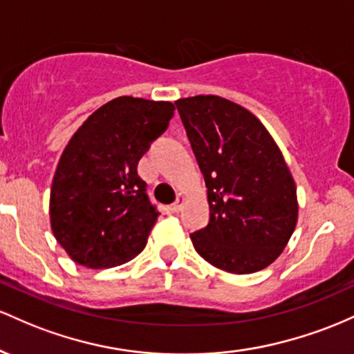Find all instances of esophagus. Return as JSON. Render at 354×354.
Wrapping results in <instances>:
<instances>
[{"label": "esophagus", "instance_id": "obj_1", "mask_svg": "<svg viewBox=\"0 0 354 354\" xmlns=\"http://www.w3.org/2000/svg\"><path fill=\"white\" fill-rule=\"evenodd\" d=\"M184 196H182V194H178L177 196V201L174 202L172 205H170V209H172V212H178V210L182 209V204H184Z\"/></svg>", "mask_w": 354, "mask_h": 354}]
</instances>
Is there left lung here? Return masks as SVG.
<instances>
[{
    "mask_svg": "<svg viewBox=\"0 0 354 354\" xmlns=\"http://www.w3.org/2000/svg\"><path fill=\"white\" fill-rule=\"evenodd\" d=\"M204 176L209 222L190 234L198 256L234 274L268 268L291 239L296 185L283 153L251 112L216 95L176 102Z\"/></svg>",
    "mask_w": 354,
    "mask_h": 354,
    "instance_id": "1",
    "label": "left lung"
}]
</instances>
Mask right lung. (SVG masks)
Here are the masks:
<instances>
[{
	"label": "right lung",
	"instance_id": "add662e5",
	"mask_svg": "<svg viewBox=\"0 0 354 354\" xmlns=\"http://www.w3.org/2000/svg\"><path fill=\"white\" fill-rule=\"evenodd\" d=\"M170 102L118 97L63 150L50 196L51 230L77 264L115 268L144 251L158 217L137 165L169 127Z\"/></svg>",
	"mask_w": 354,
	"mask_h": 354
}]
</instances>
